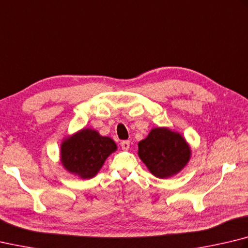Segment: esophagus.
Returning a JSON list of instances; mask_svg holds the SVG:
<instances>
[{"label": "esophagus", "mask_w": 248, "mask_h": 248, "mask_svg": "<svg viewBox=\"0 0 248 248\" xmlns=\"http://www.w3.org/2000/svg\"><path fill=\"white\" fill-rule=\"evenodd\" d=\"M121 147H123V150L128 151L130 148V142L129 141H123V142H121Z\"/></svg>", "instance_id": "1"}]
</instances>
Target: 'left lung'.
Instances as JSON below:
<instances>
[{
  "label": "left lung",
  "mask_w": 248,
  "mask_h": 248,
  "mask_svg": "<svg viewBox=\"0 0 248 248\" xmlns=\"http://www.w3.org/2000/svg\"><path fill=\"white\" fill-rule=\"evenodd\" d=\"M138 155L153 175L168 179L178 174L191 158V147L181 133L166 127L153 128L139 142Z\"/></svg>",
  "instance_id": "8db88e82"
}]
</instances>
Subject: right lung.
<instances>
[{
	"instance_id": "1",
	"label": "right lung",
	"mask_w": 248,
	"mask_h": 248,
	"mask_svg": "<svg viewBox=\"0 0 248 248\" xmlns=\"http://www.w3.org/2000/svg\"><path fill=\"white\" fill-rule=\"evenodd\" d=\"M116 150L114 140L101 136L94 129L83 128L62 140L61 163L69 173L80 179H91Z\"/></svg>"
}]
</instances>
